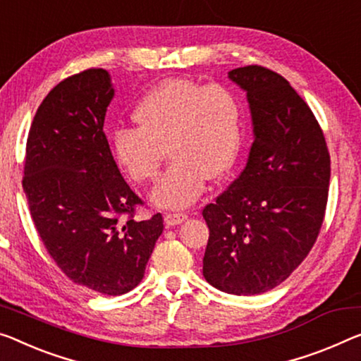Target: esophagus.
<instances>
[{"label":"esophagus","instance_id":"esophagus-1","mask_svg":"<svg viewBox=\"0 0 361 361\" xmlns=\"http://www.w3.org/2000/svg\"><path fill=\"white\" fill-rule=\"evenodd\" d=\"M188 218L187 213H168L164 216V223L168 226H177L182 224Z\"/></svg>","mask_w":361,"mask_h":361}]
</instances>
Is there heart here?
Returning <instances> with one entry per match:
<instances>
[{
    "mask_svg": "<svg viewBox=\"0 0 361 361\" xmlns=\"http://www.w3.org/2000/svg\"><path fill=\"white\" fill-rule=\"evenodd\" d=\"M132 119L137 127H121L113 137L116 163L132 180H153L164 148L173 158L149 197L157 207L192 204L207 179L229 173L240 152L242 102L223 85L166 79L138 99Z\"/></svg>",
    "mask_w": 361,
    "mask_h": 361,
    "instance_id": "1",
    "label": "heart"
}]
</instances>
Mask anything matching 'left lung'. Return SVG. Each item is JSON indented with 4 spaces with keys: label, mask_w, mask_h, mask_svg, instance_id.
<instances>
[{
    "label": "left lung",
    "mask_w": 361,
    "mask_h": 361,
    "mask_svg": "<svg viewBox=\"0 0 361 361\" xmlns=\"http://www.w3.org/2000/svg\"><path fill=\"white\" fill-rule=\"evenodd\" d=\"M229 79L247 92L253 143L245 169L203 208V276L223 292L257 295L284 282L314 245L331 158L312 109L284 77L245 66Z\"/></svg>",
    "instance_id": "8db88e82"
}]
</instances>
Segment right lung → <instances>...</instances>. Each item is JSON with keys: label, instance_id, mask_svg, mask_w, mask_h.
<instances>
[{"label": "right lung", "instance_id": "right-lung-1", "mask_svg": "<svg viewBox=\"0 0 361 361\" xmlns=\"http://www.w3.org/2000/svg\"><path fill=\"white\" fill-rule=\"evenodd\" d=\"M113 97L104 69L59 82L33 118L22 179L49 257L72 282L103 295L140 284L164 227L159 213L134 218L143 202L121 176L103 132Z\"/></svg>", "mask_w": 361, "mask_h": 361}]
</instances>
